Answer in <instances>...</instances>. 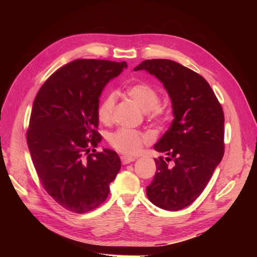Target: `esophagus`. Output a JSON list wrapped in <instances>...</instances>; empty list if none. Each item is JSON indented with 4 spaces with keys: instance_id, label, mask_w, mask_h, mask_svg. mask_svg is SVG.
<instances>
[{
    "instance_id": "1",
    "label": "esophagus",
    "mask_w": 257,
    "mask_h": 257,
    "mask_svg": "<svg viewBox=\"0 0 257 257\" xmlns=\"http://www.w3.org/2000/svg\"><path fill=\"white\" fill-rule=\"evenodd\" d=\"M135 161V158H132V157H127V155H122L121 157V162L123 165H126V164H130V163L134 162Z\"/></svg>"
}]
</instances>
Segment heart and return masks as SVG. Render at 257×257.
Here are the masks:
<instances>
[{
  "label": "heart",
  "instance_id": "heart-1",
  "mask_svg": "<svg viewBox=\"0 0 257 257\" xmlns=\"http://www.w3.org/2000/svg\"><path fill=\"white\" fill-rule=\"evenodd\" d=\"M127 94L141 106L145 111H149L150 119L157 123L166 120V111L160 106V92L147 82H137L127 88ZM116 95L109 92L105 95L97 108V116L100 122L110 123L112 120ZM150 137L136 130L122 127L113 132L108 137V143L115 151L125 155H136L141 152L145 144L149 143Z\"/></svg>",
  "mask_w": 257,
  "mask_h": 257
}]
</instances>
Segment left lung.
Masks as SVG:
<instances>
[{"instance_id":"1","label":"left lung","mask_w":257,"mask_h":257,"mask_svg":"<svg viewBox=\"0 0 257 257\" xmlns=\"http://www.w3.org/2000/svg\"><path fill=\"white\" fill-rule=\"evenodd\" d=\"M146 69L163 82L172 98L175 118L154 149L167 154L154 159L157 173L147 186L151 203L180 210L200 195L224 155V112L203 76L175 61L145 60Z\"/></svg>"}]
</instances>
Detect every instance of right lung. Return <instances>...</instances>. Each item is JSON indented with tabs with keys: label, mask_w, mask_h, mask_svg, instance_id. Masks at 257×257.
<instances>
[{
	"label": "right lung",
	"mask_w": 257,
	"mask_h": 257,
	"mask_svg": "<svg viewBox=\"0 0 257 257\" xmlns=\"http://www.w3.org/2000/svg\"><path fill=\"white\" fill-rule=\"evenodd\" d=\"M126 66V62L75 60L54 72L34 99L27 131L31 158L46 192L72 212L102 205L121 168L116 152L94 148L102 139L98 97Z\"/></svg>",
	"instance_id": "obj_1"
}]
</instances>
